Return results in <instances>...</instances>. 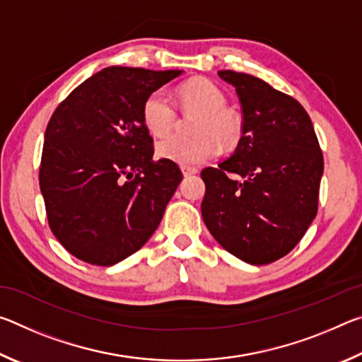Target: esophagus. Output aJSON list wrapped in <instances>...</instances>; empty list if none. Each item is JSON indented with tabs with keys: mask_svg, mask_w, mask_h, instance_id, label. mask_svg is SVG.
Returning <instances> with one entry per match:
<instances>
[{
	"mask_svg": "<svg viewBox=\"0 0 362 362\" xmlns=\"http://www.w3.org/2000/svg\"><path fill=\"white\" fill-rule=\"evenodd\" d=\"M182 173L183 175H193V174H198V169L193 168V166H182Z\"/></svg>",
	"mask_w": 362,
	"mask_h": 362,
	"instance_id": "esophagus-1",
	"label": "esophagus"
}]
</instances>
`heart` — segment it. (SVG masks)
Instances as JSON below:
<instances>
[{
	"label": "heart",
	"instance_id": "1",
	"mask_svg": "<svg viewBox=\"0 0 362 362\" xmlns=\"http://www.w3.org/2000/svg\"><path fill=\"white\" fill-rule=\"evenodd\" d=\"M177 97L187 112H199L194 119L193 137L169 136L159 140L156 153L159 158L182 166H192L209 161L217 155L220 145L233 148L243 134L241 119L231 110L225 108L226 99L222 90L209 79L193 78L182 83ZM142 119L153 136L164 137L174 129L177 110L164 90H155L142 105Z\"/></svg>",
	"mask_w": 362,
	"mask_h": 362
}]
</instances>
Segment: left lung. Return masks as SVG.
<instances>
[{
    "mask_svg": "<svg viewBox=\"0 0 362 362\" xmlns=\"http://www.w3.org/2000/svg\"><path fill=\"white\" fill-rule=\"evenodd\" d=\"M241 102L243 136L233 155L201 177V214L223 249L252 265L276 262L313 222L322 151L305 108L247 73L218 71Z\"/></svg>",
    "mask_w": 362,
    "mask_h": 362,
    "instance_id": "8db88e82",
    "label": "left lung"
}]
</instances>
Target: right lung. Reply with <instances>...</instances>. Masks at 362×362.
<instances>
[{
	"instance_id": "add662e5",
	"label": "right lung",
	"mask_w": 362,
	"mask_h": 362,
	"mask_svg": "<svg viewBox=\"0 0 362 362\" xmlns=\"http://www.w3.org/2000/svg\"><path fill=\"white\" fill-rule=\"evenodd\" d=\"M180 73L108 66L52 113L40 188L54 236L76 259L112 267L158 228L183 175L174 161L153 159L142 105Z\"/></svg>"
}]
</instances>
